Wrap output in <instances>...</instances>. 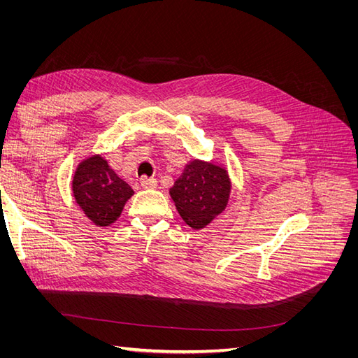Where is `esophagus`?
Instances as JSON below:
<instances>
[{"label": "esophagus", "instance_id": "obj_1", "mask_svg": "<svg viewBox=\"0 0 358 358\" xmlns=\"http://www.w3.org/2000/svg\"><path fill=\"white\" fill-rule=\"evenodd\" d=\"M140 185H142V188H145V189H155L158 187V180L143 178L142 180H140Z\"/></svg>", "mask_w": 358, "mask_h": 358}]
</instances>
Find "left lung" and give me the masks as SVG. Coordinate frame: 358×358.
<instances>
[{"mask_svg": "<svg viewBox=\"0 0 358 358\" xmlns=\"http://www.w3.org/2000/svg\"><path fill=\"white\" fill-rule=\"evenodd\" d=\"M230 189L231 183L225 169L194 159L175 182L170 196L182 220L191 229L200 230L225 209Z\"/></svg>", "mask_w": 358, "mask_h": 358, "instance_id": "left-lung-1", "label": "left lung"}]
</instances>
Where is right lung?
I'll list each match as a JSON object with an SVG mask.
<instances>
[{
    "instance_id": "right-lung-1",
    "label": "right lung",
    "mask_w": 358,
    "mask_h": 358,
    "mask_svg": "<svg viewBox=\"0 0 358 358\" xmlns=\"http://www.w3.org/2000/svg\"><path fill=\"white\" fill-rule=\"evenodd\" d=\"M73 196L95 225H110L134 191L100 155L82 161L71 182Z\"/></svg>"
}]
</instances>
